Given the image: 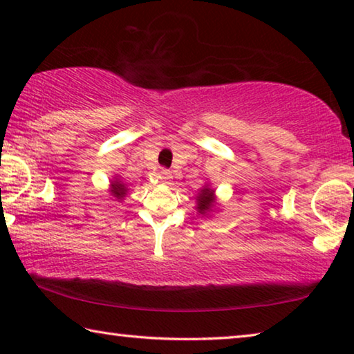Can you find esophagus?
<instances>
[{
  "label": "esophagus",
  "mask_w": 354,
  "mask_h": 354,
  "mask_svg": "<svg viewBox=\"0 0 354 354\" xmlns=\"http://www.w3.org/2000/svg\"><path fill=\"white\" fill-rule=\"evenodd\" d=\"M171 178L173 176H171V171L170 170H165V169L160 170V179H162L165 184H169L171 181Z\"/></svg>",
  "instance_id": "34e87169"
}]
</instances>
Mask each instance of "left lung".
<instances>
[{"label": "left lung", "mask_w": 354, "mask_h": 354, "mask_svg": "<svg viewBox=\"0 0 354 354\" xmlns=\"http://www.w3.org/2000/svg\"><path fill=\"white\" fill-rule=\"evenodd\" d=\"M214 206V189L209 187V185H205L196 195V212L200 215H207L212 211Z\"/></svg>", "instance_id": "left-lung-1"}]
</instances>
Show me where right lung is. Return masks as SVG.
<instances>
[{
	"label": "right lung",
	"mask_w": 354,
	"mask_h": 354,
	"mask_svg": "<svg viewBox=\"0 0 354 354\" xmlns=\"http://www.w3.org/2000/svg\"><path fill=\"white\" fill-rule=\"evenodd\" d=\"M111 194H112L113 198L118 200V201H122L124 196H127L128 189H127V185H124L122 181H120L118 178H115L111 183Z\"/></svg>",
	"instance_id": "add662e5"
}]
</instances>
